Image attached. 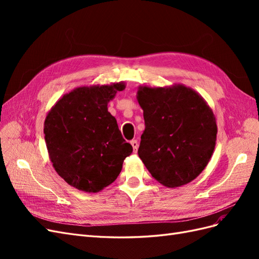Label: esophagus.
<instances>
[{"mask_svg":"<svg viewBox=\"0 0 259 259\" xmlns=\"http://www.w3.org/2000/svg\"><path fill=\"white\" fill-rule=\"evenodd\" d=\"M131 145L133 146V149H134V152L136 153L137 152V150H138V142H137V140L136 139H133L132 140V142H131Z\"/></svg>","mask_w":259,"mask_h":259,"instance_id":"34e87169","label":"esophagus"}]
</instances>
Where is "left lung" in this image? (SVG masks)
I'll return each instance as SVG.
<instances>
[{
  "label": "left lung",
  "mask_w": 259,
  "mask_h": 259,
  "mask_svg": "<svg viewBox=\"0 0 259 259\" xmlns=\"http://www.w3.org/2000/svg\"><path fill=\"white\" fill-rule=\"evenodd\" d=\"M145 131L138 155L167 188L189 184L206 167L216 145L215 115L199 93L184 84L139 86Z\"/></svg>",
  "instance_id": "left-lung-1"
}]
</instances>
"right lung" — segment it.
<instances>
[{"label":"right lung","instance_id":"obj_1","mask_svg":"<svg viewBox=\"0 0 259 259\" xmlns=\"http://www.w3.org/2000/svg\"><path fill=\"white\" fill-rule=\"evenodd\" d=\"M124 89V82L74 89L45 117L44 138L53 167L77 190L95 193L112 184L133 152L108 111L109 101Z\"/></svg>","mask_w":259,"mask_h":259}]
</instances>
